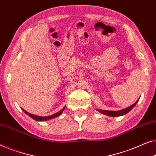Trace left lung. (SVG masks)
Listing matches in <instances>:
<instances>
[{
	"instance_id": "1",
	"label": "left lung",
	"mask_w": 156,
	"mask_h": 156,
	"mask_svg": "<svg viewBox=\"0 0 156 156\" xmlns=\"http://www.w3.org/2000/svg\"><path fill=\"white\" fill-rule=\"evenodd\" d=\"M138 101L139 100H137L136 102L134 104L131 105V106L126 107V108L122 109V110H119V111H109V110H102V109H97V111L100 112H101L102 114H104L105 115L109 116V117H119V116L126 115V114L128 113L129 111H131V109L134 107L135 105H136Z\"/></svg>"
}]
</instances>
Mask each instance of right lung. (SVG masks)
<instances>
[{
	"mask_svg": "<svg viewBox=\"0 0 156 156\" xmlns=\"http://www.w3.org/2000/svg\"><path fill=\"white\" fill-rule=\"evenodd\" d=\"M64 109H65V107H63V108L61 109V110L59 111L58 112L54 114V115H53L48 116V117H39V116H37V115H32V114H30V113H28L27 112L24 110V109H23V110L24 111V112L27 114V115H29L30 117L32 118V119H34V120H36V121L43 122V121H47V120H49L51 119H54V118L58 117V116H60L61 115V113L63 112V111L64 110Z\"/></svg>",
	"mask_w": 156,
	"mask_h": 156,
	"instance_id": "add662e5",
	"label": "right lung"
}]
</instances>
